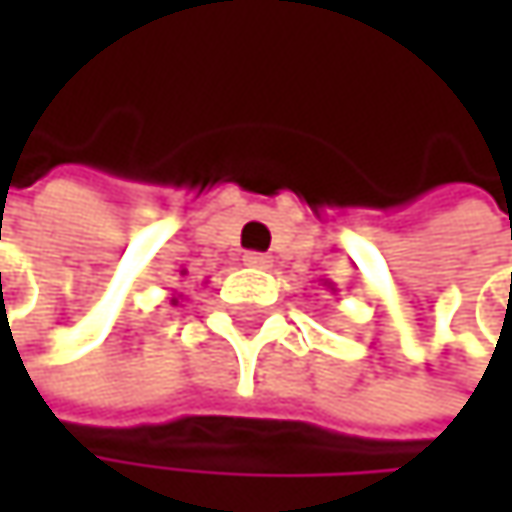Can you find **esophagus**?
<instances>
[{"instance_id":"obj_1","label":"esophagus","mask_w":512,"mask_h":512,"mask_svg":"<svg viewBox=\"0 0 512 512\" xmlns=\"http://www.w3.org/2000/svg\"><path fill=\"white\" fill-rule=\"evenodd\" d=\"M243 263H246V266H255V269H272V257L260 255V252H246V255H243Z\"/></svg>"}]
</instances>
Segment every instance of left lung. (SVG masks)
I'll return each mask as SVG.
<instances>
[{
	"label": "left lung",
	"instance_id": "left-lung-1",
	"mask_svg": "<svg viewBox=\"0 0 512 512\" xmlns=\"http://www.w3.org/2000/svg\"><path fill=\"white\" fill-rule=\"evenodd\" d=\"M323 287H329V290H335V284H332V281H326V284H323Z\"/></svg>",
	"mask_w": 512,
	"mask_h": 512
}]
</instances>
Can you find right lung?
Returning <instances> with one entry per match:
<instances>
[{
	"label": "right lung",
	"mask_w": 512,
	"mask_h": 512,
	"mask_svg": "<svg viewBox=\"0 0 512 512\" xmlns=\"http://www.w3.org/2000/svg\"><path fill=\"white\" fill-rule=\"evenodd\" d=\"M180 275H186V269H180ZM171 305H177V296H171Z\"/></svg>",
	"instance_id": "add662e5"
}]
</instances>
